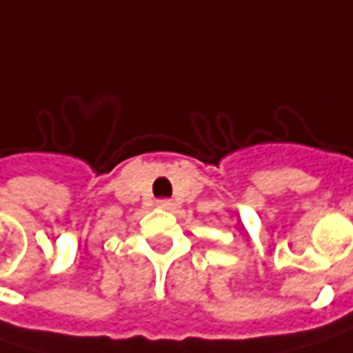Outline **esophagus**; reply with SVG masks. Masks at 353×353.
<instances>
[{
  "instance_id": "esophagus-1",
  "label": "esophagus",
  "mask_w": 353,
  "mask_h": 353,
  "mask_svg": "<svg viewBox=\"0 0 353 353\" xmlns=\"http://www.w3.org/2000/svg\"><path fill=\"white\" fill-rule=\"evenodd\" d=\"M157 207H159V209H164V211H168V209H172V201H168V199H161V201H157Z\"/></svg>"
}]
</instances>
